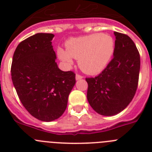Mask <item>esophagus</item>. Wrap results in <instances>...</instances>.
I'll use <instances>...</instances> for the list:
<instances>
[{
  "mask_svg": "<svg viewBox=\"0 0 152 152\" xmlns=\"http://www.w3.org/2000/svg\"><path fill=\"white\" fill-rule=\"evenodd\" d=\"M82 78H83L82 75H79V74H77V75H76V80H80V79H82Z\"/></svg>",
  "mask_w": 152,
  "mask_h": 152,
  "instance_id": "esophagus-1",
  "label": "esophagus"
}]
</instances>
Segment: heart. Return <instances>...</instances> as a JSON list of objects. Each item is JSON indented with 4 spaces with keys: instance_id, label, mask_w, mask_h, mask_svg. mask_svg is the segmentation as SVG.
Wrapping results in <instances>:
<instances>
[{
    "instance_id": "obj_1",
    "label": "heart",
    "mask_w": 152,
    "mask_h": 152,
    "mask_svg": "<svg viewBox=\"0 0 152 152\" xmlns=\"http://www.w3.org/2000/svg\"><path fill=\"white\" fill-rule=\"evenodd\" d=\"M115 40L109 34L96 33L68 39L66 50L58 49L61 61L71 65L72 58L78 59V65L83 72L94 75L102 72L112 59L115 52Z\"/></svg>"
}]
</instances>
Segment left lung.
Returning <instances> with one entry per match:
<instances>
[{"label":"left lung","instance_id":"1","mask_svg":"<svg viewBox=\"0 0 152 152\" xmlns=\"http://www.w3.org/2000/svg\"><path fill=\"white\" fill-rule=\"evenodd\" d=\"M114 57L103 72L87 77L90 105L103 116H114L129 104L136 92L140 71V55L126 34L114 32Z\"/></svg>","mask_w":152,"mask_h":152}]
</instances>
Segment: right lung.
<instances>
[{"mask_svg":"<svg viewBox=\"0 0 152 152\" xmlns=\"http://www.w3.org/2000/svg\"><path fill=\"white\" fill-rule=\"evenodd\" d=\"M54 35L36 33L17 45L11 78L19 99L33 116L50 122L64 113L75 86V72H62L52 45Z\"/></svg>","mask_w":152,"mask_h":152,"instance_id":"add662e5","label":"right lung"}]
</instances>
